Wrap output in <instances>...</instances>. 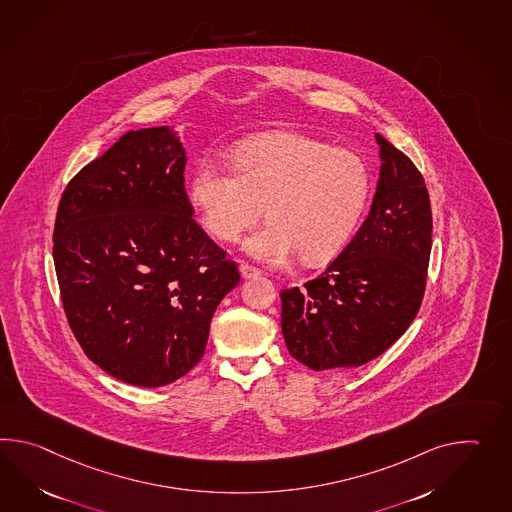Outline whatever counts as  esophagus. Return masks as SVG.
<instances>
[{"instance_id":"1","label":"esophagus","mask_w":512,"mask_h":512,"mask_svg":"<svg viewBox=\"0 0 512 512\" xmlns=\"http://www.w3.org/2000/svg\"><path fill=\"white\" fill-rule=\"evenodd\" d=\"M240 273H242V277H246V279H253V277H259L261 275V270L259 268H255V266H251L248 262H240Z\"/></svg>"}]
</instances>
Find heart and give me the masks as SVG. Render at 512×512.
<instances>
[{
	"label": "heart",
	"mask_w": 512,
	"mask_h": 512,
	"mask_svg": "<svg viewBox=\"0 0 512 512\" xmlns=\"http://www.w3.org/2000/svg\"><path fill=\"white\" fill-rule=\"evenodd\" d=\"M228 167L204 159L194 169L189 198L209 235L237 240L262 218L270 224L246 242L261 261L305 266L336 259L353 240L371 196L362 156L296 132L242 143Z\"/></svg>",
	"instance_id": "heart-1"
}]
</instances>
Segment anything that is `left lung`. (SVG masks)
Listing matches in <instances>:
<instances>
[{
    "label": "left lung",
    "instance_id": "8db88e82",
    "mask_svg": "<svg viewBox=\"0 0 512 512\" xmlns=\"http://www.w3.org/2000/svg\"><path fill=\"white\" fill-rule=\"evenodd\" d=\"M376 141L384 163L362 228L319 277L281 292L288 353L314 371L375 360L406 332L426 290L430 194L402 150Z\"/></svg>",
    "mask_w": 512,
    "mask_h": 512
}]
</instances>
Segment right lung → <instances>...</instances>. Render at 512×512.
Wrapping results in <instances>:
<instances>
[{
  "label": "right lung",
  "mask_w": 512,
  "mask_h": 512,
  "mask_svg": "<svg viewBox=\"0 0 512 512\" xmlns=\"http://www.w3.org/2000/svg\"><path fill=\"white\" fill-rule=\"evenodd\" d=\"M185 150L167 126L130 130L69 180L53 259L84 354L126 384L159 387L204 356L237 262L193 218Z\"/></svg>",
  "instance_id": "obj_1"
}]
</instances>
